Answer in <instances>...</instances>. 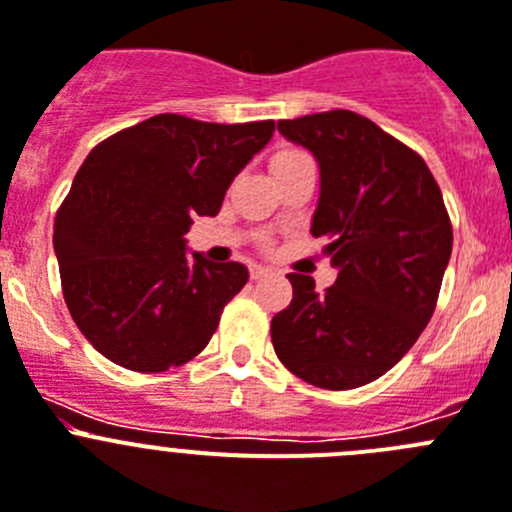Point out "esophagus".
Wrapping results in <instances>:
<instances>
[{
  "label": "esophagus",
  "mask_w": 512,
  "mask_h": 512,
  "mask_svg": "<svg viewBox=\"0 0 512 512\" xmlns=\"http://www.w3.org/2000/svg\"><path fill=\"white\" fill-rule=\"evenodd\" d=\"M267 275H273V270H270V267H262V265H252L250 267V278L252 280H262V278H267Z\"/></svg>",
  "instance_id": "obj_1"
}]
</instances>
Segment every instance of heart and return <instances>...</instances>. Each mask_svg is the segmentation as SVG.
Here are the masks:
<instances>
[{
	"mask_svg": "<svg viewBox=\"0 0 512 512\" xmlns=\"http://www.w3.org/2000/svg\"><path fill=\"white\" fill-rule=\"evenodd\" d=\"M303 158L301 150H290V147H285V150H278V153L273 155V160H270V168H280V165H288L293 163V160Z\"/></svg>",
	"mask_w": 512,
	"mask_h": 512,
	"instance_id": "obj_1",
	"label": "heart"
}]
</instances>
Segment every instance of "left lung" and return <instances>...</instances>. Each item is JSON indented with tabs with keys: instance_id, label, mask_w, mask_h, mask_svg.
<instances>
[{
	"instance_id": "1",
	"label": "left lung",
	"mask_w": 512,
	"mask_h": 512,
	"mask_svg": "<svg viewBox=\"0 0 512 512\" xmlns=\"http://www.w3.org/2000/svg\"><path fill=\"white\" fill-rule=\"evenodd\" d=\"M278 132L319 163L311 234L339 273L326 293L288 273L293 301L270 324L275 354L316 388H359L426 329L451 257L449 214L421 155L362 114H306Z\"/></svg>"
}]
</instances>
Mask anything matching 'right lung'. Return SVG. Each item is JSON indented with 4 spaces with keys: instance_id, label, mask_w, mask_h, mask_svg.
Listing matches in <instances>:
<instances>
[{
    "instance_id": "right-lung-1",
    "label": "right lung",
    "mask_w": 512,
    "mask_h": 512,
    "mask_svg": "<svg viewBox=\"0 0 512 512\" xmlns=\"http://www.w3.org/2000/svg\"><path fill=\"white\" fill-rule=\"evenodd\" d=\"M275 122L216 124L158 114L94 147L55 214L63 298L114 365L163 372L209 344L250 273L186 252L196 216H216Z\"/></svg>"
}]
</instances>
